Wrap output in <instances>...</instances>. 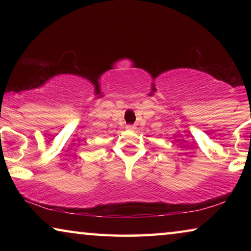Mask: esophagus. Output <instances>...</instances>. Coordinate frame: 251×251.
<instances>
[{"label": "esophagus", "instance_id": "1", "mask_svg": "<svg viewBox=\"0 0 251 251\" xmlns=\"http://www.w3.org/2000/svg\"><path fill=\"white\" fill-rule=\"evenodd\" d=\"M126 128L128 129V130H135L136 129V126L135 125H130V124H128L126 126Z\"/></svg>", "mask_w": 251, "mask_h": 251}]
</instances>
